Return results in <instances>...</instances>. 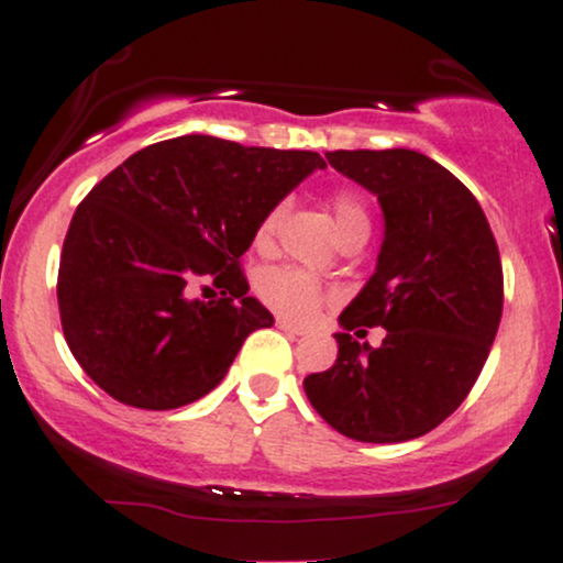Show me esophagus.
Here are the masks:
<instances>
[{
	"label": "esophagus",
	"mask_w": 563,
	"mask_h": 563,
	"mask_svg": "<svg viewBox=\"0 0 563 563\" xmlns=\"http://www.w3.org/2000/svg\"><path fill=\"white\" fill-rule=\"evenodd\" d=\"M275 325L280 328L283 333H288V335H303V333H307V328L294 325V322H288V320H283V318H277V320H275Z\"/></svg>",
	"instance_id": "1"
}]
</instances>
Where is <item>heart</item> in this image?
I'll list each match as a JSON object with an SVG mask.
<instances>
[{"label":"heart","instance_id":"obj_1","mask_svg":"<svg viewBox=\"0 0 563 563\" xmlns=\"http://www.w3.org/2000/svg\"><path fill=\"white\" fill-rule=\"evenodd\" d=\"M331 211L335 219V228H339V235L357 228V224H365L367 228L365 206L354 196H349V192H339V196L331 198ZM283 214H286V203H275L273 209L264 211V217L254 230L256 249H273ZM256 294H260V299L267 303L273 312L280 314V318L299 322L312 320L314 314H318L322 299H325V290H322L318 277L303 273L299 267L264 269L260 280H256Z\"/></svg>","mask_w":563,"mask_h":563}]
</instances>
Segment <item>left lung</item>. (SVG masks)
I'll return each mask as SVG.
<instances>
[{
	"instance_id": "obj_1",
	"label": "left lung",
	"mask_w": 563,
	"mask_h": 563,
	"mask_svg": "<svg viewBox=\"0 0 563 563\" xmlns=\"http://www.w3.org/2000/svg\"><path fill=\"white\" fill-rule=\"evenodd\" d=\"M328 164L376 192L378 267L341 325L386 328L378 349L335 333L333 367L303 378L314 410L357 442H407L457 410L503 314V264L479 200L416 151H333ZM363 333V331H360Z\"/></svg>"
}]
</instances>
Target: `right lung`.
<instances>
[{"mask_svg":"<svg viewBox=\"0 0 563 563\" xmlns=\"http://www.w3.org/2000/svg\"><path fill=\"white\" fill-rule=\"evenodd\" d=\"M312 151L185 134L147 145L76 209L57 269V307L76 363L142 410L209 394L245 335L273 325L241 267L254 230L309 172ZM196 289L216 296L192 300Z\"/></svg>","mask_w":563,"mask_h":563,"instance_id":"right-lung-1","label":"right lung"}]
</instances>
